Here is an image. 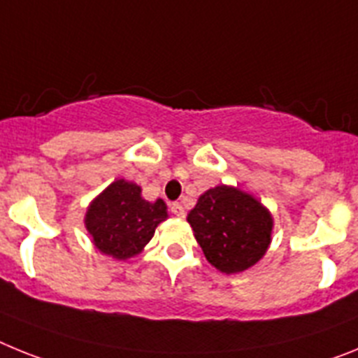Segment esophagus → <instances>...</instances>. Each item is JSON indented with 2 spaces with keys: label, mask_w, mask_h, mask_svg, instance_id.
Listing matches in <instances>:
<instances>
[{
  "label": "esophagus",
  "mask_w": 358,
  "mask_h": 358,
  "mask_svg": "<svg viewBox=\"0 0 358 358\" xmlns=\"http://www.w3.org/2000/svg\"><path fill=\"white\" fill-rule=\"evenodd\" d=\"M169 210L173 214H175V216H178V217L185 216V209H183V205L178 203V201H175V203H171L169 205Z\"/></svg>",
  "instance_id": "obj_1"
}]
</instances>
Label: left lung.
Instances as JSON below:
<instances>
[{"label": "left lung", "instance_id": "8db88e82", "mask_svg": "<svg viewBox=\"0 0 358 358\" xmlns=\"http://www.w3.org/2000/svg\"><path fill=\"white\" fill-rule=\"evenodd\" d=\"M187 222L207 261L225 273L256 265L270 245L268 210L234 187L217 185L201 194Z\"/></svg>", "mask_w": 358, "mask_h": 358}]
</instances>
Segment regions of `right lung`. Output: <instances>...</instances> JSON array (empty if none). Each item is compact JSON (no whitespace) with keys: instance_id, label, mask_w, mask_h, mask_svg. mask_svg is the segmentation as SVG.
Masks as SVG:
<instances>
[{"instance_id":"right-lung-1","label":"right lung","mask_w":358,"mask_h":358,"mask_svg":"<svg viewBox=\"0 0 358 358\" xmlns=\"http://www.w3.org/2000/svg\"><path fill=\"white\" fill-rule=\"evenodd\" d=\"M166 217L164 200L145 201L138 185L117 180L90 205L86 229L102 254L126 259L141 252Z\"/></svg>"}]
</instances>
